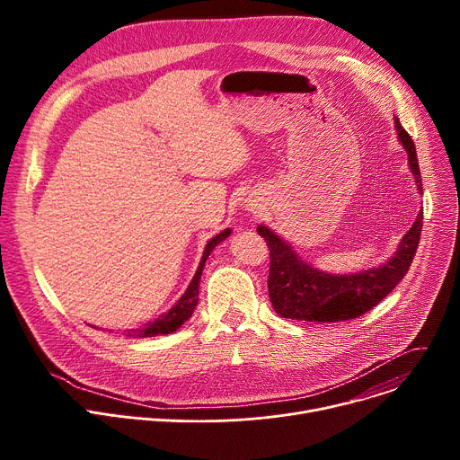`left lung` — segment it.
<instances>
[{
    "mask_svg": "<svg viewBox=\"0 0 460 460\" xmlns=\"http://www.w3.org/2000/svg\"><path fill=\"white\" fill-rule=\"evenodd\" d=\"M399 142L408 153L410 171L417 190L422 194V178L411 137L395 116ZM422 231V211L410 231L402 236L397 251L382 266L351 275H333L307 264L293 247L268 226H258L256 233L266 238L271 252L270 298L282 318L307 322H341L357 318L375 307L391 293L408 273L417 252Z\"/></svg>",
    "mask_w": 460,
    "mask_h": 460,
    "instance_id": "8db88e82",
    "label": "left lung"
}]
</instances>
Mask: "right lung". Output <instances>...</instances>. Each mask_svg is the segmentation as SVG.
<instances>
[{"label":"right lung","mask_w":460,"mask_h":460,"mask_svg":"<svg viewBox=\"0 0 460 460\" xmlns=\"http://www.w3.org/2000/svg\"><path fill=\"white\" fill-rule=\"evenodd\" d=\"M231 234V229H224L222 233H218L217 236H213L208 243H206V249H204V254H202V260L199 264V270H196L190 284L187 286L185 293L174 302V305L162 313L158 318L144 323L142 327H137V330H125L123 333L130 339H144V337H156V335H169L172 332H176L178 327L190 318L196 304H199V286H200V279H202V271H204V266H206V260L209 258L211 251L220 243L224 242L227 236Z\"/></svg>","instance_id":"add662e5"}]
</instances>
